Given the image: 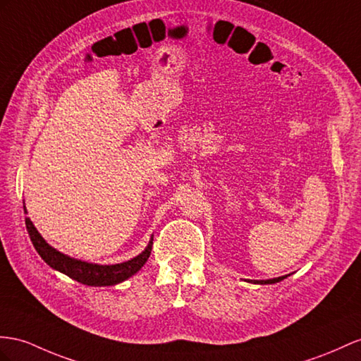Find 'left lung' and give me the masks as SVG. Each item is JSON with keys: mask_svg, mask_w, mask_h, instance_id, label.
Returning <instances> with one entry per match:
<instances>
[{"mask_svg": "<svg viewBox=\"0 0 361 361\" xmlns=\"http://www.w3.org/2000/svg\"><path fill=\"white\" fill-rule=\"evenodd\" d=\"M286 276H281V277H274V279H267V281H248L252 283H261V285H265V283H276V282H281L283 281Z\"/></svg>", "mask_w": 361, "mask_h": 361, "instance_id": "8db88e82", "label": "left lung"}]
</instances>
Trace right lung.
Here are the masks:
<instances>
[{"label": "right lung", "instance_id": "1", "mask_svg": "<svg viewBox=\"0 0 361 361\" xmlns=\"http://www.w3.org/2000/svg\"><path fill=\"white\" fill-rule=\"evenodd\" d=\"M24 212L27 214L25 206H24ZM25 227H27V232H29L30 241L36 248V252H38V255L51 267L53 270H58L71 277V279L90 286H109V285H116L126 281L128 277H131L142 269L152 250V238H151V241L145 250L138 256L133 257L131 261L114 264V265L91 264V262L75 259V257H70L67 255L58 252L56 248H53L51 245H49L45 243V239L41 236L38 230H36L30 218H25Z\"/></svg>", "mask_w": 361, "mask_h": 361}]
</instances>
